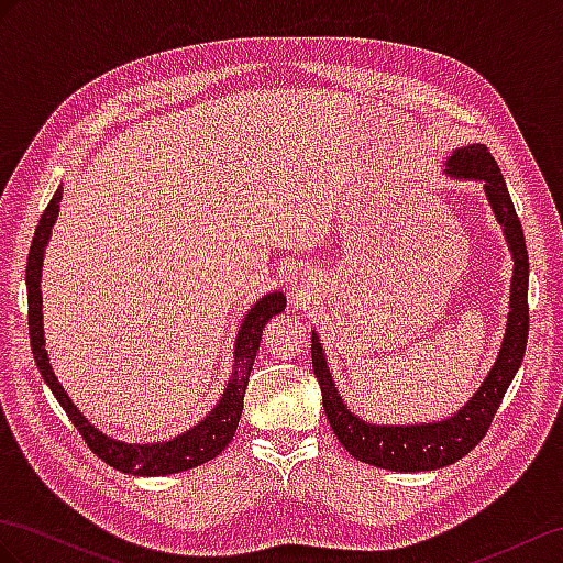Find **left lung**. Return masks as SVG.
Masks as SVG:
<instances>
[{"instance_id": "8db88e82", "label": "left lung", "mask_w": 563, "mask_h": 563, "mask_svg": "<svg viewBox=\"0 0 563 563\" xmlns=\"http://www.w3.org/2000/svg\"><path fill=\"white\" fill-rule=\"evenodd\" d=\"M444 176L456 180L483 183L485 197L489 201L497 223L501 225L504 240L514 258L509 316L504 328L501 347L493 368L481 383L478 390L464 407L454 411L450 419L413 426H378L356 416L340 397L333 373L328 368V358L319 333L311 330V362L316 380L321 385L323 409L333 428L335 438L342 442L354 459L376 468L416 473L435 471L454 464L466 456L478 444L493 423L495 413L507 395L509 385L521 368L526 342H528V250L521 221H518L514 201L509 197L499 166L487 152L485 144H468L456 147L444 162Z\"/></svg>"}]
</instances>
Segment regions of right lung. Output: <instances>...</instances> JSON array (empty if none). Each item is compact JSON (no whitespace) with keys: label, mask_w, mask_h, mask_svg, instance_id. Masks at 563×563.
<instances>
[{"label":"right lung","mask_w":563,"mask_h":563,"mask_svg":"<svg viewBox=\"0 0 563 563\" xmlns=\"http://www.w3.org/2000/svg\"><path fill=\"white\" fill-rule=\"evenodd\" d=\"M62 195H64V187H59V190L54 192L45 213H42V219L35 228L31 252H27V266H25L27 328H31V347H33V356L42 378H45L52 395L66 411L70 423L78 428V432L85 438V442H88L90 450L117 471L133 473V475H168V473H180V471L207 464V461H211L213 456H219L235 435L240 416H242L244 390H247L258 344H262V333L273 316L285 311V301H287L285 295L278 290L268 292L258 299L247 313H244L235 335L233 373H230L221 399L216 401V407L205 416V419L197 421L190 430H185L170 440H156L147 444L113 440L85 419L80 409L74 405V399L66 395L59 378L54 376L49 356L45 350V323H42V290H40L42 262H45V250L52 238V228L56 223V216H59Z\"/></svg>","instance_id":"add662e5"}]
</instances>
